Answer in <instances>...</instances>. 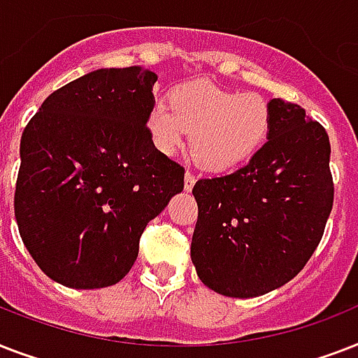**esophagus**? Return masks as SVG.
<instances>
[{"label":"esophagus","mask_w":358,"mask_h":358,"mask_svg":"<svg viewBox=\"0 0 358 358\" xmlns=\"http://www.w3.org/2000/svg\"><path fill=\"white\" fill-rule=\"evenodd\" d=\"M195 182H196L195 176H193V174H191L189 171H187V173H185V178H184V187H185V191H191V189H193V185H195Z\"/></svg>","instance_id":"esophagus-1"}]
</instances>
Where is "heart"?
Here are the masks:
<instances>
[{"mask_svg": "<svg viewBox=\"0 0 358 358\" xmlns=\"http://www.w3.org/2000/svg\"><path fill=\"white\" fill-rule=\"evenodd\" d=\"M271 108L256 92L224 91L189 83L171 94V106L156 102L146 129L162 154H174L191 131V156L204 171L223 173L250 159L271 131Z\"/></svg>", "mask_w": 358, "mask_h": 358, "instance_id": "b5f03b06", "label": "heart"}]
</instances>
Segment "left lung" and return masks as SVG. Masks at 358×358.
Returning <instances> with one entry per match:
<instances>
[{
  "label": "left lung",
  "mask_w": 358,
  "mask_h": 358,
  "mask_svg": "<svg viewBox=\"0 0 358 358\" xmlns=\"http://www.w3.org/2000/svg\"><path fill=\"white\" fill-rule=\"evenodd\" d=\"M260 150L238 171L199 180L191 260L208 288L258 297L297 275L323 238L333 210L331 143L297 103L273 98Z\"/></svg>",
  "instance_id": "8db88e82"
}]
</instances>
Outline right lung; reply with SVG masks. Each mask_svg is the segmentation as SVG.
Masks as SVG:
<instances>
[{
	"label": "right lung",
	"mask_w": 358,
	"mask_h": 358,
	"mask_svg": "<svg viewBox=\"0 0 358 358\" xmlns=\"http://www.w3.org/2000/svg\"><path fill=\"white\" fill-rule=\"evenodd\" d=\"M154 72L100 69L44 100L20 141L14 215L36 266L66 288L122 280L184 167L146 129Z\"/></svg>",
	"instance_id": "obj_1"
}]
</instances>
